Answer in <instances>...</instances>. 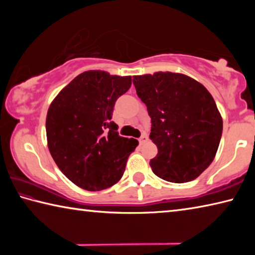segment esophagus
Segmentation results:
<instances>
[{
  "instance_id": "1",
  "label": "esophagus",
  "mask_w": 255,
  "mask_h": 255,
  "mask_svg": "<svg viewBox=\"0 0 255 255\" xmlns=\"http://www.w3.org/2000/svg\"><path fill=\"white\" fill-rule=\"evenodd\" d=\"M147 139H148V137H147V135H146V133L144 132L143 135H141V136L139 137V143H140V144H144V143H146V141H147Z\"/></svg>"
}]
</instances>
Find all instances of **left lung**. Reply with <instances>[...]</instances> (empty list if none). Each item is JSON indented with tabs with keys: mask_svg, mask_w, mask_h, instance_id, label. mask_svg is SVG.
<instances>
[{
	"mask_svg": "<svg viewBox=\"0 0 255 255\" xmlns=\"http://www.w3.org/2000/svg\"><path fill=\"white\" fill-rule=\"evenodd\" d=\"M152 123L158 153L149 165L158 178L184 183L197 179L217 153L223 119L211 94L187 75L156 72L132 77Z\"/></svg>",
	"mask_w": 255,
	"mask_h": 255,
	"instance_id": "1",
	"label": "left lung"
}]
</instances>
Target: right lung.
<instances>
[{
  "instance_id": "right-lung-1",
  "label": "right lung",
  "mask_w": 255,
  "mask_h": 255,
  "mask_svg": "<svg viewBox=\"0 0 255 255\" xmlns=\"http://www.w3.org/2000/svg\"><path fill=\"white\" fill-rule=\"evenodd\" d=\"M130 85L131 76L88 71L51 102L46 118L49 152L77 187L100 191L122 179L138 141L119 136L111 118L116 101Z\"/></svg>"
}]
</instances>
